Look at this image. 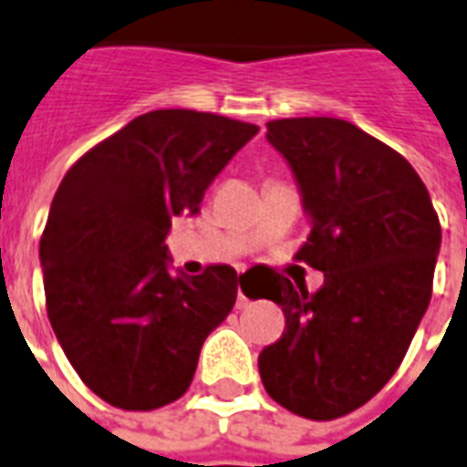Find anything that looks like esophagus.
Returning a JSON list of instances; mask_svg holds the SVG:
<instances>
[{"label": "esophagus", "instance_id": "1", "mask_svg": "<svg viewBox=\"0 0 467 467\" xmlns=\"http://www.w3.org/2000/svg\"><path fill=\"white\" fill-rule=\"evenodd\" d=\"M236 308L238 311H244V308H248V296H245L244 292H241V286H238V296H236Z\"/></svg>", "mask_w": 467, "mask_h": 467}]
</instances>
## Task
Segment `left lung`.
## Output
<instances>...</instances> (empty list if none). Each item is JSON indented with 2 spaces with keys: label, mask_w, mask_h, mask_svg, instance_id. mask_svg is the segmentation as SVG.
I'll return each instance as SVG.
<instances>
[{
  "label": "left lung",
  "mask_w": 467,
  "mask_h": 467,
  "mask_svg": "<svg viewBox=\"0 0 467 467\" xmlns=\"http://www.w3.org/2000/svg\"><path fill=\"white\" fill-rule=\"evenodd\" d=\"M292 166L311 234L296 260L326 275L316 294L275 275L286 327L257 357L275 402L337 420L398 371L427 311L441 223L422 178L395 149L337 118L267 122Z\"/></svg>",
  "instance_id": "8db88e82"
}]
</instances>
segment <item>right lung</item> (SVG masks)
I'll return each instance as SVG.
<instances>
[{"label": "right lung", "mask_w": 467, "mask_h": 467, "mask_svg": "<svg viewBox=\"0 0 467 467\" xmlns=\"http://www.w3.org/2000/svg\"><path fill=\"white\" fill-rule=\"evenodd\" d=\"M255 134L223 115L151 110L59 182L40 238L47 318L81 381L113 408L178 400L202 342L236 304L234 267L171 275L163 241Z\"/></svg>", "instance_id": "1"}]
</instances>
